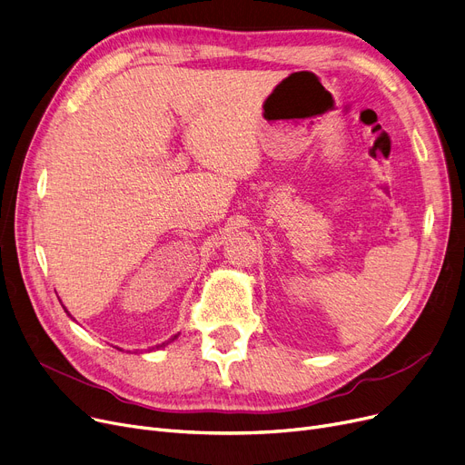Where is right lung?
<instances>
[{"label":"right lung","instance_id":"add662e5","mask_svg":"<svg viewBox=\"0 0 465 465\" xmlns=\"http://www.w3.org/2000/svg\"><path fill=\"white\" fill-rule=\"evenodd\" d=\"M173 339H175V337H173ZM173 339H170V341H173ZM170 341H168V342H170ZM168 342H163V344H161V346H166V344H168ZM161 346H157V348H161Z\"/></svg>","mask_w":465,"mask_h":465}]
</instances>
